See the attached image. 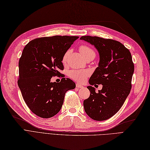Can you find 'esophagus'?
<instances>
[{
  "instance_id": "obj_1",
  "label": "esophagus",
  "mask_w": 150,
  "mask_h": 150,
  "mask_svg": "<svg viewBox=\"0 0 150 150\" xmlns=\"http://www.w3.org/2000/svg\"><path fill=\"white\" fill-rule=\"evenodd\" d=\"M83 85L79 84H76V88H83Z\"/></svg>"
}]
</instances>
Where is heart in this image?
Returning a JSON list of instances; mask_svg holds the SVG:
<instances>
[{
    "label": "heart",
    "mask_w": 150,
    "mask_h": 150,
    "mask_svg": "<svg viewBox=\"0 0 150 150\" xmlns=\"http://www.w3.org/2000/svg\"><path fill=\"white\" fill-rule=\"evenodd\" d=\"M79 51L85 59L89 57H95L96 55L95 52L91 48L86 45L81 46L79 47ZM69 50H67L63 55L62 60L63 64H66L69 55ZM88 75L89 72L85 70H72L71 71L69 72V76L71 78L79 83L84 82Z\"/></svg>",
    "instance_id": "b5f03b06"
}]
</instances>
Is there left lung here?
I'll return each mask as SVG.
<instances>
[{
	"mask_svg": "<svg viewBox=\"0 0 150 150\" xmlns=\"http://www.w3.org/2000/svg\"><path fill=\"white\" fill-rule=\"evenodd\" d=\"M80 40L94 45L100 55L98 67L89 83L103 85L98 92L91 86L87 87L90 96L84 100V110L95 120L108 119L120 110L131 91L134 71L131 52L123 44L112 39L83 36Z\"/></svg>",
	"mask_w": 150,
	"mask_h": 150,
	"instance_id": "left-lung-1",
	"label": "left lung"
}]
</instances>
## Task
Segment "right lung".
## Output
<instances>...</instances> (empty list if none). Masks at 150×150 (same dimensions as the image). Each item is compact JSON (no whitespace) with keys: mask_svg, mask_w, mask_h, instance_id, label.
<instances>
[{"mask_svg":"<svg viewBox=\"0 0 150 150\" xmlns=\"http://www.w3.org/2000/svg\"><path fill=\"white\" fill-rule=\"evenodd\" d=\"M79 36H54L36 38L24 48L19 61L18 86L27 106L35 114L50 118L60 110L66 91L74 82L62 78L51 82L64 69L63 55Z\"/></svg>","mask_w":150,"mask_h":150,"instance_id":"right-lung-1","label":"right lung"}]
</instances>
